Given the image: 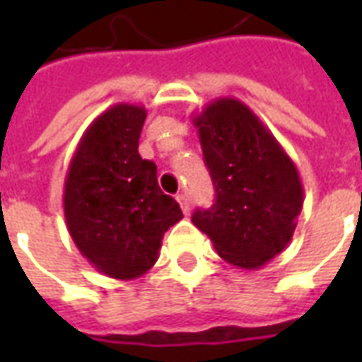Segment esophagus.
Listing matches in <instances>:
<instances>
[{
  "mask_svg": "<svg viewBox=\"0 0 362 362\" xmlns=\"http://www.w3.org/2000/svg\"><path fill=\"white\" fill-rule=\"evenodd\" d=\"M176 202L180 204L182 213H186V215H188V213H189V199H188V196H186V194H180V196H176Z\"/></svg>",
  "mask_w": 362,
  "mask_h": 362,
  "instance_id": "1",
  "label": "esophagus"
}]
</instances>
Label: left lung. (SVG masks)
Segmentation results:
<instances>
[{
  "instance_id": "obj_1",
  "label": "left lung",
  "mask_w": 362,
  "mask_h": 362,
  "mask_svg": "<svg viewBox=\"0 0 362 362\" xmlns=\"http://www.w3.org/2000/svg\"><path fill=\"white\" fill-rule=\"evenodd\" d=\"M192 122L215 186V205L192 221L225 262L259 269L287 248L303 211L295 163L238 98H215Z\"/></svg>"
}]
</instances>
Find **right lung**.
Listing matches in <instances>:
<instances>
[{"label":"right lung","mask_w":362,"mask_h":362,"mask_svg":"<svg viewBox=\"0 0 362 362\" xmlns=\"http://www.w3.org/2000/svg\"><path fill=\"white\" fill-rule=\"evenodd\" d=\"M147 110L119 103L83 134L64 184L67 230L90 266L112 279L141 277L155 266L160 240L184 217L163 194L157 165L139 155Z\"/></svg>","instance_id":"right-lung-1"}]
</instances>
